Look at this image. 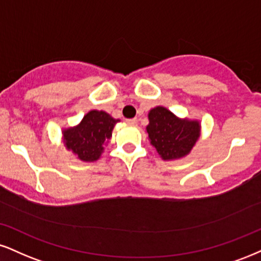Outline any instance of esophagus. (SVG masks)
<instances>
[{
    "label": "esophagus",
    "instance_id": "1",
    "mask_svg": "<svg viewBox=\"0 0 261 261\" xmlns=\"http://www.w3.org/2000/svg\"><path fill=\"white\" fill-rule=\"evenodd\" d=\"M126 122L131 126H135V125H137V119H127Z\"/></svg>",
    "mask_w": 261,
    "mask_h": 261
}]
</instances>
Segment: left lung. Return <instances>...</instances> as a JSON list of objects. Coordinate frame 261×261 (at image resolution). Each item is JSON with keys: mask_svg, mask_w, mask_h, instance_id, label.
<instances>
[{"mask_svg": "<svg viewBox=\"0 0 261 261\" xmlns=\"http://www.w3.org/2000/svg\"><path fill=\"white\" fill-rule=\"evenodd\" d=\"M147 133L150 144L164 161L187 155L199 139L200 125L197 120L178 119L164 107L150 109Z\"/></svg>", "mask_w": 261, "mask_h": 261, "instance_id": "8db88e82", "label": "left lung"}]
</instances>
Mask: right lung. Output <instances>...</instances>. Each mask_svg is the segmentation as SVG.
I'll use <instances>...</instances> for the list:
<instances>
[{
  "instance_id": "1",
  "label": "right lung",
  "mask_w": 261,
  "mask_h": 261,
  "mask_svg": "<svg viewBox=\"0 0 261 261\" xmlns=\"http://www.w3.org/2000/svg\"><path fill=\"white\" fill-rule=\"evenodd\" d=\"M118 121L103 111H91L77 126L63 131V142L81 161L95 162L103 152L105 143L112 137Z\"/></svg>"
}]
</instances>
